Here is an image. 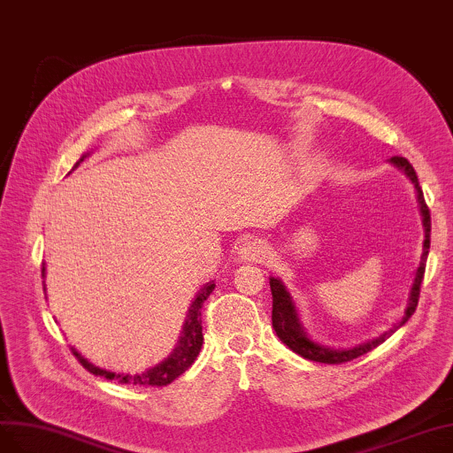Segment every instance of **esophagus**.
<instances>
[{
    "mask_svg": "<svg viewBox=\"0 0 453 453\" xmlns=\"http://www.w3.org/2000/svg\"><path fill=\"white\" fill-rule=\"evenodd\" d=\"M266 256V246L261 239H246L239 246V257L242 261H261Z\"/></svg>",
    "mask_w": 453,
    "mask_h": 453,
    "instance_id": "obj_1",
    "label": "esophagus"
}]
</instances>
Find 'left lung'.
<instances>
[{
  "mask_svg": "<svg viewBox=\"0 0 453 453\" xmlns=\"http://www.w3.org/2000/svg\"><path fill=\"white\" fill-rule=\"evenodd\" d=\"M392 162L401 167L407 173V177L412 180L414 188H416V194H418V201H420V211H422V216H424V227H426V241H424V254H422V261H420V266H418V273H416V278H414V283H412V289H411V298H409V306L405 310V315L403 319H401V323L395 326H403L409 317L414 313L416 306H418V298H420V286H422V280H424V273H426V261H427V254H429V242H431V214H429V207L426 203L424 199V192H422V187L420 182H418V177H416V172L414 167L411 165V162L403 157H392ZM271 291H273V326L278 334V338L286 343L293 353L300 355L303 358H308V360H313V362H323V364H345V362H350L355 360L358 357H364L365 353H370V350H373L375 347H379L384 340H387L390 332L384 334V336L373 340V342H367L364 345H358L355 349H349V350H332V349H325L321 345H317L313 342H310V338L304 334L303 326H300V321H298V315H296V310H295V304L293 300L289 296V293L286 291V288H283V283L276 278H271Z\"/></svg>",
  "mask_w": 453,
  "mask_h": 453,
  "instance_id": "obj_1",
  "label": "left lung"
}]
</instances>
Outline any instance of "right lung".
<instances>
[{"instance_id":"add662e5","label":"right lung","mask_w":453,"mask_h":453,"mask_svg":"<svg viewBox=\"0 0 453 453\" xmlns=\"http://www.w3.org/2000/svg\"><path fill=\"white\" fill-rule=\"evenodd\" d=\"M81 157L74 167L80 165V162H83ZM73 167V170H74ZM44 273V266H42ZM214 291V281H209L207 286L199 291V295L194 298V303L190 306V313L187 325H184V332L182 338L179 342V347L173 350V355L170 358H165L162 364L150 367L149 372L140 373V375H123V373H111L106 370H100V367L89 364L86 358H83L76 349H73V355L78 358V362L86 367V370L93 375L104 377L110 380H115L119 384H132V387H165L172 380H175L179 375H182L188 367L194 364L196 357L199 355L201 350V343H203V328H201V308H203L205 300L209 298V295Z\"/></svg>"}]
</instances>
